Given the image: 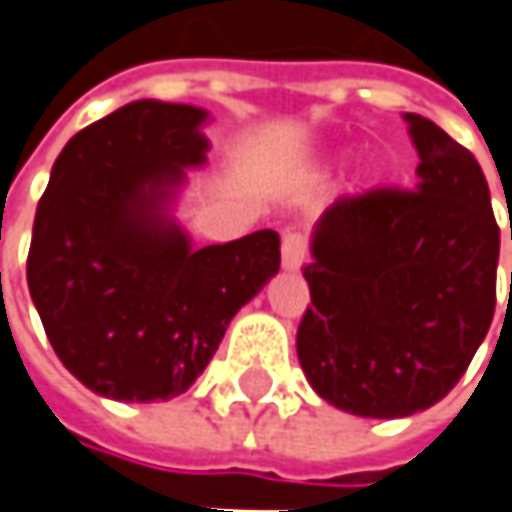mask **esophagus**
Returning a JSON list of instances; mask_svg holds the SVG:
<instances>
[{
    "label": "esophagus",
    "mask_w": 512,
    "mask_h": 512,
    "mask_svg": "<svg viewBox=\"0 0 512 512\" xmlns=\"http://www.w3.org/2000/svg\"><path fill=\"white\" fill-rule=\"evenodd\" d=\"M304 252H307V243L299 231H284L281 237V263L287 272H299L304 263Z\"/></svg>",
    "instance_id": "esophagus-1"
}]
</instances>
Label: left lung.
Returning <instances> with one entry per match:
<instances>
[{
	"mask_svg": "<svg viewBox=\"0 0 512 512\" xmlns=\"http://www.w3.org/2000/svg\"><path fill=\"white\" fill-rule=\"evenodd\" d=\"M404 119L416 190L337 199L302 269L304 375L328 404L369 419L413 416L451 393L495 313L501 237L481 163L431 119Z\"/></svg>",
	"mask_w": 512,
	"mask_h": 512,
	"instance_id": "obj_1",
	"label": "left lung"
}]
</instances>
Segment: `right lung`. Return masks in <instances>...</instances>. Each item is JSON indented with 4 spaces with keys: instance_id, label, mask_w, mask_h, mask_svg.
I'll return each instance as SVG.
<instances>
[{
    "instance_id": "obj_1",
    "label": "right lung",
    "mask_w": 512,
    "mask_h": 512,
    "mask_svg": "<svg viewBox=\"0 0 512 512\" xmlns=\"http://www.w3.org/2000/svg\"><path fill=\"white\" fill-rule=\"evenodd\" d=\"M208 111L140 99L78 131L52 166L28 249V293L61 363L114 401L187 393L234 313L281 266V240L193 249L169 216L208 161Z\"/></svg>"
}]
</instances>
